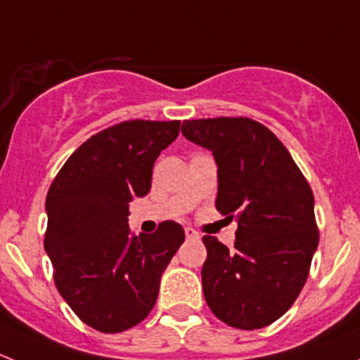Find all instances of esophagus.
<instances>
[{"mask_svg":"<svg viewBox=\"0 0 360 360\" xmlns=\"http://www.w3.org/2000/svg\"><path fill=\"white\" fill-rule=\"evenodd\" d=\"M184 235H186V238H200V235H198V231H195L193 228H184Z\"/></svg>","mask_w":360,"mask_h":360,"instance_id":"34e87169","label":"esophagus"}]
</instances>
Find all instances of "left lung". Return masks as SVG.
I'll return each mask as SVG.
<instances>
[{
  "label": "left lung",
  "instance_id": "obj_1",
  "mask_svg": "<svg viewBox=\"0 0 360 360\" xmlns=\"http://www.w3.org/2000/svg\"><path fill=\"white\" fill-rule=\"evenodd\" d=\"M181 132L212 153L216 209L238 221L235 249L203 237L207 304L231 328H264L291 308L307 282L319 245L314 193L284 144L254 120H186Z\"/></svg>",
  "mask_w": 360,
  "mask_h": 360
}]
</instances>
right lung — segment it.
<instances>
[{"mask_svg": "<svg viewBox=\"0 0 360 360\" xmlns=\"http://www.w3.org/2000/svg\"><path fill=\"white\" fill-rule=\"evenodd\" d=\"M179 125L129 120L96 134L68 158L46 195L53 281L72 311L101 333H122L148 317L184 242L174 221L139 237L129 228V203L148 195L155 160Z\"/></svg>", "mask_w": 360, "mask_h": 360, "instance_id": "add662e5", "label": "right lung"}]
</instances>
